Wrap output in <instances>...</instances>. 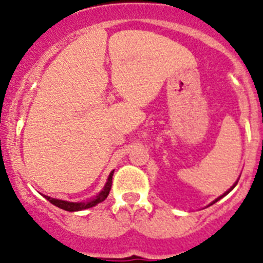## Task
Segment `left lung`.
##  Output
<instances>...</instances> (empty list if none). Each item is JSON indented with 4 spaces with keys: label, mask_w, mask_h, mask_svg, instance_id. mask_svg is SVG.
<instances>
[{
    "label": "left lung",
    "mask_w": 263,
    "mask_h": 263,
    "mask_svg": "<svg viewBox=\"0 0 263 263\" xmlns=\"http://www.w3.org/2000/svg\"><path fill=\"white\" fill-rule=\"evenodd\" d=\"M236 184H237V182H236V183H235V184H233V186H232V187H231V189H229V190H228V191H226V193H224V194H223V195H220V196H219V198H217V199H215V200H214V202H212V203H211V204H214V203H216V202H217V200H220V199H221V198H223V196H226V195H227V194H228V193H229V191H232V189L235 187Z\"/></svg>",
    "instance_id": "obj_1"
}]
</instances>
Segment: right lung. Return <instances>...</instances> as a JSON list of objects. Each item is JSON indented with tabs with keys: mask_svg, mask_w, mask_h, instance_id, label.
<instances>
[{
	"mask_svg": "<svg viewBox=\"0 0 263 263\" xmlns=\"http://www.w3.org/2000/svg\"><path fill=\"white\" fill-rule=\"evenodd\" d=\"M112 174H114V170H112V172L110 173V176H108L107 182H106L103 190L101 191V193H99L98 195H97L96 198H94V199L87 200V202H82V203L67 202V200L55 199V198H51V196H46V195H44V198H46V199L48 200V202H51L53 205H56V207L61 208V210H65V211H69V212L82 211V210H86V208L94 207V205H97V204H98V203L103 202V200H105L106 198H107L108 193H110V190H111V184H112Z\"/></svg>",
	"mask_w": 263,
	"mask_h": 263,
	"instance_id": "right-lung-1",
	"label": "right lung"
}]
</instances>
